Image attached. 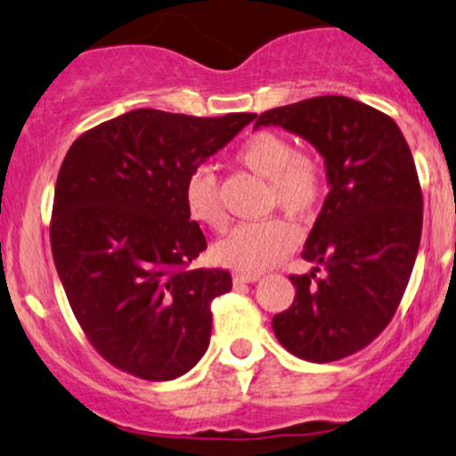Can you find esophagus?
I'll return each mask as SVG.
<instances>
[{"label": "esophagus", "instance_id": "1", "mask_svg": "<svg viewBox=\"0 0 456 456\" xmlns=\"http://www.w3.org/2000/svg\"><path fill=\"white\" fill-rule=\"evenodd\" d=\"M260 279V273H235L233 275V283L240 285V283H254Z\"/></svg>", "mask_w": 456, "mask_h": 456}]
</instances>
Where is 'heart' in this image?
Returning <instances> with one entry per match:
<instances>
[{
  "label": "heart",
  "mask_w": 456,
  "mask_h": 456,
  "mask_svg": "<svg viewBox=\"0 0 456 456\" xmlns=\"http://www.w3.org/2000/svg\"><path fill=\"white\" fill-rule=\"evenodd\" d=\"M235 160L269 181L271 208H281L296 218H308L323 202L327 190L323 162L311 151L294 150L281 133H252L235 151ZM183 200L191 221L212 232H223L227 215L218 196L215 175L206 168H196L185 181ZM298 241V224L285 216H271L260 223L238 224L215 246V258L235 271L260 273L288 256Z\"/></svg>",
  "instance_id": "b5f03b06"
}]
</instances>
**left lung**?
<instances>
[{"instance_id":"8db88e82","label":"left lung","mask_w":456,"mask_h":456,"mask_svg":"<svg viewBox=\"0 0 456 456\" xmlns=\"http://www.w3.org/2000/svg\"><path fill=\"white\" fill-rule=\"evenodd\" d=\"M263 125L308 139L331 185L302 250L321 266L289 275L294 302L273 317V331L298 359H346L386 330L409 283L423 224L415 160L398 125L352 97L273 108L254 123Z\"/></svg>"}]
</instances>
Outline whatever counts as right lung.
Segmentation results:
<instances>
[{
  "label": "right lung",
  "instance_id": "obj_1",
  "mask_svg": "<svg viewBox=\"0 0 456 456\" xmlns=\"http://www.w3.org/2000/svg\"><path fill=\"white\" fill-rule=\"evenodd\" d=\"M254 118L139 108L70 145L53 191L52 256L89 344L120 371L168 381L208 348L210 302L233 281L224 269H190L206 238L183 190Z\"/></svg>",
  "mask_w": 456,
  "mask_h": 456
}]
</instances>
